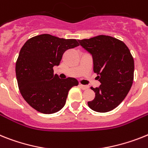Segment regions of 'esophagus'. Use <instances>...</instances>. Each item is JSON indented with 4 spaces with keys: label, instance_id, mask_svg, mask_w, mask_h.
<instances>
[{
    "label": "esophagus",
    "instance_id": "1",
    "mask_svg": "<svg viewBox=\"0 0 148 148\" xmlns=\"http://www.w3.org/2000/svg\"><path fill=\"white\" fill-rule=\"evenodd\" d=\"M80 87L82 89H86L89 88V86H86V85H82V84H80Z\"/></svg>",
    "mask_w": 148,
    "mask_h": 148
}]
</instances>
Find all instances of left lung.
I'll use <instances>...</instances> for the list:
<instances>
[{"mask_svg": "<svg viewBox=\"0 0 148 148\" xmlns=\"http://www.w3.org/2000/svg\"><path fill=\"white\" fill-rule=\"evenodd\" d=\"M92 56L93 71L101 85L91 89L95 99L88 106L96 112L105 113L118 106L131 89L134 78V59L127 46L110 36L99 35L78 40Z\"/></svg>", "mask_w": 148, "mask_h": 148, "instance_id": "1", "label": "left lung"}]
</instances>
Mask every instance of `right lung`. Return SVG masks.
<instances>
[{
    "label": "right lung",
    "mask_w": 148,
    "mask_h": 148,
    "mask_svg": "<svg viewBox=\"0 0 148 148\" xmlns=\"http://www.w3.org/2000/svg\"><path fill=\"white\" fill-rule=\"evenodd\" d=\"M77 46L75 39L43 34L30 38L22 47L16 63L17 83L22 97L36 110L46 114L60 110L71 88L78 85L75 78L60 79L53 71L64 52Z\"/></svg>",
    "instance_id": "1"
}]
</instances>
